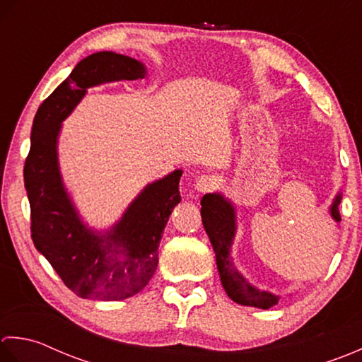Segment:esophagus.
<instances>
[{"instance_id":"obj_1","label":"esophagus","mask_w":362,"mask_h":362,"mask_svg":"<svg viewBox=\"0 0 362 362\" xmlns=\"http://www.w3.org/2000/svg\"><path fill=\"white\" fill-rule=\"evenodd\" d=\"M216 184H217V181H216V178H214V176L203 173L195 180V189L198 192H209L211 189L216 187Z\"/></svg>"}]
</instances>
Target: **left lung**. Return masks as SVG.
<instances>
[{"mask_svg":"<svg viewBox=\"0 0 362 362\" xmlns=\"http://www.w3.org/2000/svg\"><path fill=\"white\" fill-rule=\"evenodd\" d=\"M341 200L342 195L337 194L329 209L331 217L336 222H341V214H339ZM202 218L216 252L218 275L228 297L235 303L252 308L269 309L276 305L279 297L252 286L234 267L230 253L235 235V211L231 202H228L222 194H206L202 198Z\"/></svg>","mask_w":362,"mask_h":362,"instance_id":"1","label":"left lung"}]
</instances>
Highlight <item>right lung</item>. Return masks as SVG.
Listing matches in <instances>:
<instances>
[{
    "instance_id": "1",
    "label": "right lung",
    "mask_w": 362,
    "mask_h": 362,
    "mask_svg": "<svg viewBox=\"0 0 362 362\" xmlns=\"http://www.w3.org/2000/svg\"><path fill=\"white\" fill-rule=\"evenodd\" d=\"M136 59L100 51L83 59L70 76L42 103L34 117L25 187L31 204V238L64 284L81 298L124 300L148 284L158 267V248L176 204L181 202L175 170L148 184L106 234L81 222L57 165L61 123L87 88L112 81L144 78Z\"/></svg>"
}]
</instances>
